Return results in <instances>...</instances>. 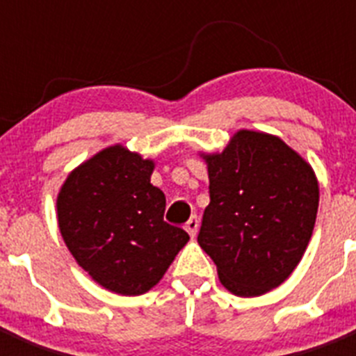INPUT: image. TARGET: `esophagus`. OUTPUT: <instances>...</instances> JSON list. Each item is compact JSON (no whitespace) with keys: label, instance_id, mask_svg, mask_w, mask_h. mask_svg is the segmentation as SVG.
<instances>
[{"label":"esophagus","instance_id":"34e87169","mask_svg":"<svg viewBox=\"0 0 356 356\" xmlns=\"http://www.w3.org/2000/svg\"><path fill=\"white\" fill-rule=\"evenodd\" d=\"M197 228H200V219H197L196 216H193L187 221V225H185V229H187V234L191 235V237H196Z\"/></svg>","mask_w":356,"mask_h":356}]
</instances>
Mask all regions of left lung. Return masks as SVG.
<instances>
[{
    "label": "left lung",
    "mask_w": 356,
    "mask_h": 356,
    "mask_svg": "<svg viewBox=\"0 0 356 356\" xmlns=\"http://www.w3.org/2000/svg\"><path fill=\"white\" fill-rule=\"evenodd\" d=\"M207 162L210 203L197 244L222 287L241 298L273 291L303 259L319 207L312 165L271 134L238 130Z\"/></svg>",
    "instance_id": "1"
}]
</instances>
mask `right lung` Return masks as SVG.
<instances>
[{"instance_id": "1", "label": "right lung", "mask_w": 356, "mask_h": 356, "mask_svg": "<svg viewBox=\"0 0 356 356\" xmlns=\"http://www.w3.org/2000/svg\"><path fill=\"white\" fill-rule=\"evenodd\" d=\"M155 162L122 144L72 169L56 196V219L78 266L103 289L140 296L163 278L188 242L163 221L165 196L151 184Z\"/></svg>"}]
</instances>
